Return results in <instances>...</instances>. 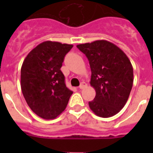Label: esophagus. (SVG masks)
<instances>
[{"mask_svg": "<svg viewBox=\"0 0 153 153\" xmlns=\"http://www.w3.org/2000/svg\"><path fill=\"white\" fill-rule=\"evenodd\" d=\"M86 86H87V83L83 82V83H81V84H80V86L79 87V88L80 89H83V88H84Z\"/></svg>", "mask_w": 153, "mask_h": 153, "instance_id": "obj_1", "label": "esophagus"}]
</instances>
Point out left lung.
Wrapping results in <instances>:
<instances>
[{"mask_svg": "<svg viewBox=\"0 0 153 153\" xmlns=\"http://www.w3.org/2000/svg\"><path fill=\"white\" fill-rule=\"evenodd\" d=\"M88 58L91 68L90 84L96 91L88 102L97 116L108 118L125 106L131 92L134 70L128 56L116 45L106 40L77 45Z\"/></svg>", "mask_w": 153, "mask_h": 153, "instance_id": "left-lung-1", "label": "left lung"}]
</instances>
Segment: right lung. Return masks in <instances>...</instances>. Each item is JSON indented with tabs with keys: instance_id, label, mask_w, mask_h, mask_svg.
Wrapping results in <instances>:
<instances>
[{
	"instance_id": "obj_1",
	"label": "right lung",
	"mask_w": 153,
	"mask_h": 153,
	"mask_svg": "<svg viewBox=\"0 0 153 153\" xmlns=\"http://www.w3.org/2000/svg\"><path fill=\"white\" fill-rule=\"evenodd\" d=\"M71 44L46 41L28 54L21 67L20 85L30 109L39 117L53 120L66 108L73 92L65 85L61 72Z\"/></svg>"
}]
</instances>
